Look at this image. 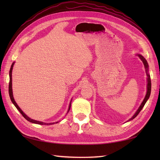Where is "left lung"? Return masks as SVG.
I'll return each mask as SVG.
<instances>
[{"mask_svg": "<svg viewBox=\"0 0 160 160\" xmlns=\"http://www.w3.org/2000/svg\"><path fill=\"white\" fill-rule=\"evenodd\" d=\"M136 55L140 58V60L142 61V62H143L144 65V67H145V70H146V73H147V93H146V96H145V98L144 100L142 101V104H140V107L138 108V109L137 110V111L135 112V114L132 115V116L129 119V120L127 121H131L132 120H133V119L137 116V115L139 114V113L141 111V110L142 109V108L144 107V106L145 105L146 102H147V100H148L149 97H150V95H151V77H150V75H149L148 73V62L147 60H146L142 56L141 54H139V53H137Z\"/></svg>", "mask_w": 160, "mask_h": 160, "instance_id": "left-lung-1", "label": "left lung"}]
</instances>
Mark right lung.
I'll return each instance as SVG.
<instances>
[{
  "label": "right lung",
  "instance_id": "add662e5",
  "mask_svg": "<svg viewBox=\"0 0 160 160\" xmlns=\"http://www.w3.org/2000/svg\"><path fill=\"white\" fill-rule=\"evenodd\" d=\"M15 62H13L11 68H10V70H9V97H10V99H11L12 103L14 104V106L16 107V108L18 109L20 113L22 115V116L25 118L27 120L32 122V123H34V124H41V125H51V124H55V122H52V123H46V122H40V121H37L35 120H33V119L30 118L29 117H28V115H27L24 112L21 110V108H20L18 105L17 104V103L16 102V101L14 100V98H13V91H12V69H13V64H14ZM71 101H72V99H71V102H70V104H69V108H68V111H67V113H69V111L70 110V108H71ZM58 122H56V123H58Z\"/></svg>",
  "mask_w": 160,
  "mask_h": 160
}]
</instances>
